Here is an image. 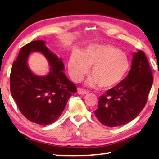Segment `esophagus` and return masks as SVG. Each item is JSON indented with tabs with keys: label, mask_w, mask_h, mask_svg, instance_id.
Here are the masks:
<instances>
[{
	"label": "esophagus",
	"mask_w": 159,
	"mask_h": 159,
	"mask_svg": "<svg viewBox=\"0 0 159 159\" xmlns=\"http://www.w3.org/2000/svg\"><path fill=\"white\" fill-rule=\"evenodd\" d=\"M78 93H79L80 95H86L88 93V91H86V90L82 89H77Z\"/></svg>",
	"instance_id": "34e87169"
}]
</instances>
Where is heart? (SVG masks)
Returning <instances> with one entry per match:
<instances>
[{
  "label": "heart",
  "mask_w": 159,
  "mask_h": 159,
  "mask_svg": "<svg viewBox=\"0 0 159 159\" xmlns=\"http://www.w3.org/2000/svg\"><path fill=\"white\" fill-rule=\"evenodd\" d=\"M91 67V77L87 80L89 86L99 85L108 90L121 82L130 68L126 54L109 44H93L80 54L73 53L68 63V73L74 81H79Z\"/></svg>",
  "instance_id": "b5f03b06"
}]
</instances>
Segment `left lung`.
Listing matches in <instances>:
<instances>
[{"label":"left lung","instance_id":"left-lung-1","mask_svg":"<svg viewBox=\"0 0 159 159\" xmlns=\"http://www.w3.org/2000/svg\"><path fill=\"white\" fill-rule=\"evenodd\" d=\"M153 81L143 51L133 53L131 68L120 84L101 96L95 115L108 127L124 125L136 118L147 102Z\"/></svg>","mask_w":159,"mask_h":159}]
</instances>
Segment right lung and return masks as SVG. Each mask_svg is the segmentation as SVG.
I'll list each match as a JSON object with an SVG mask.
<instances>
[{
    "mask_svg": "<svg viewBox=\"0 0 159 159\" xmlns=\"http://www.w3.org/2000/svg\"><path fill=\"white\" fill-rule=\"evenodd\" d=\"M39 52L50 66L48 75L40 77L28 67L30 53ZM62 59L51 52L42 40L22 47L12 66L10 88L19 110L30 121L39 125L55 122L63 113L68 99L76 93L75 85L66 76Z\"/></svg>",
    "mask_w": 159,
    "mask_h": 159,
    "instance_id": "add662e5",
    "label": "right lung"
}]
</instances>
